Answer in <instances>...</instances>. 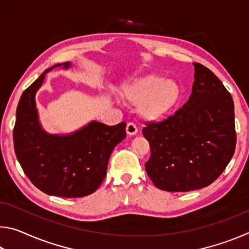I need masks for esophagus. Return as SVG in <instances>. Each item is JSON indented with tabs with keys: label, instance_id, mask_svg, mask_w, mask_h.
Listing matches in <instances>:
<instances>
[{
	"label": "esophagus",
	"instance_id": "1",
	"mask_svg": "<svg viewBox=\"0 0 249 249\" xmlns=\"http://www.w3.org/2000/svg\"><path fill=\"white\" fill-rule=\"evenodd\" d=\"M126 133H127L129 136H134V135H136L138 133L137 126L134 123H128L127 126H126Z\"/></svg>",
	"mask_w": 249,
	"mask_h": 249
}]
</instances>
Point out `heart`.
<instances>
[{
	"instance_id": "b5f03b06",
	"label": "heart",
	"mask_w": 249,
	"mask_h": 249,
	"mask_svg": "<svg viewBox=\"0 0 249 249\" xmlns=\"http://www.w3.org/2000/svg\"><path fill=\"white\" fill-rule=\"evenodd\" d=\"M124 98L133 105H140L145 120L158 122L165 119L179 102L181 90L174 80L158 74H148L134 80L123 88Z\"/></svg>"
}]
</instances>
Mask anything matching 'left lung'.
I'll list each match as a JSON object with an SVG mask.
<instances>
[{
  "label": "left lung",
  "mask_w": 249,
  "mask_h": 249,
  "mask_svg": "<svg viewBox=\"0 0 249 249\" xmlns=\"http://www.w3.org/2000/svg\"><path fill=\"white\" fill-rule=\"evenodd\" d=\"M195 66L188 102L142 134L150 145L146 172L160 190L187 192L208 187L229 165L236 146L234 102L212 71Z\"/></svg>",
  "instance_id": "1"
}]
</instances>
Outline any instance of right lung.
I'll return each mask as SVG.
<instances>
[{"instance_id":"add662e5","label":"right lung","mask_w":249,"mask_h":249,"mask_svg":"<svg viewBox=\"0 0 249 249\" xmlns=\"http://www.w3.org/2000/svg\"><path fill=\"white\" fill-rule=\"evenodd\" d=\"M57 67L69 69L71 64H57L45 70L20 96L13 130L14 149L24 172L40 191L82 197L102 183L109 156L126 137V123L107 126L92 121L70 134L46 132L39 123L35 96L46 73Z\"/></svg>"}]
</instances>
